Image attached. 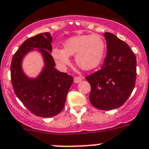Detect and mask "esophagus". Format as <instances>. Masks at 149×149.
I'll use <instances>...</instances> for the list:
<instances>
[{
  "mask_svg": "<svg viewBox=\"0 0 149 149\" xmlns=\"http://www.w3.org/2000/svg\"><path fill=\"white\" fill-rule=\"evenodd\" d=\"M82 80V77L81 76H75L74 77V81L76 83H79Z\"/></svg>",
  "mask_w": 149,
  "mask_h": 149,
  "instance_id": "esophagus-1",
  "label": "esophagus"
}]
</instances>
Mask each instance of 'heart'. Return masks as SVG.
Segmentation results:
<instances>
[{
	"label": "heart",
	"instance_id": "obj_1",
	"mask_svg": "<svg viewBox=\"0 0 149 149\" xmlns=\"http://www.w3.org/2000/svg\"><path fill=\"white\" fill-rule=\"evenodd\" d=\"M105 43L96 34L83 35L70 38L64 44L63 49L53 48L51 54L58 65L65 67L70 63L69 56H75L76 65L84 70L96 68L102 59Z\"/></svg>",
	"mask_w": 149,
	"mask_h": 149
}]
</instances>
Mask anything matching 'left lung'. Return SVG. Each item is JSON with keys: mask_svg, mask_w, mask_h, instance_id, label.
<instances>
[{"mask_svg": "<svg viewBox=\"0 0 149 149\" xmlns=\"http://www.w3.org/2000/svg\"><path fill=\"white\" fill-rule=\"evenodd\" d=\"M107 54L101 69L87 76L91 103L100 110L122 106L133 91L136 76V56L125 41L104 33Z\"/></svg>", "mask_w": 149, "mask_h": 149, "instance_id": "left-lung-1", "label": "left lung"}]
</instances>
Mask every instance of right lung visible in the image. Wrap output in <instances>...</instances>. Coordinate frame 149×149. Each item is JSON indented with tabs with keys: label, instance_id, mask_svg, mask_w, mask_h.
Here are the masks:
<instances>
[{
	"label": "right lung",
	"instance_id": "1",
	"mask_svg": "<svg viewBox=\"0 0 149 149\" xmlns=\"http://www.w3.org/2000/svg\"><path fill=\"white\" fill-rule=\"evenodd\" d=\"M52 37L48 33L29 38L20 46L13 57L10 67L11 81L16 96L31 113L41 117H52L64 108L67 94L73 78L55 68L56 63L50 54ZM32 48H39L45 61L42 73L29 80L21 70V60Z\"/></svg>",
	"mask_w": 149,
	"mask_h": 149
}]
</instances>
